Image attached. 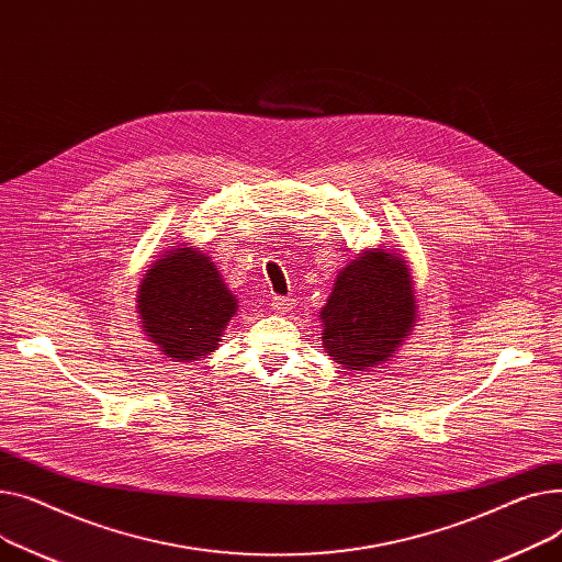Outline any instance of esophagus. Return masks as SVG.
I'll use <instances>...</instances> for the list:
<instances>
[{
    "label": "esophagus",
    "instance_id": "34e87169",
    "mask_svg": "<svg viewBox=\"0 0 562 562\" xmlns=\"http://www.w3.org/2000/svg\"><path fill=\"white\" fill-rule=\"evenodd\" d=\"M290 306H292V300H288V296H272V308L277 313H285Z\"/></svg>",
    "mask_w": 562,
    "mask_h": 562
}]
</instances>
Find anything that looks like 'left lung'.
Masks as SVG:
<instances>
[{"mask_svg":"<svg viewBox=\"0 0 562 562\" xmlns=\"http://www.w3.org/2000/svg\"><path fill=\"white\" fill-rule=\"evenodd\" d=\"M415 296L402 254L362 249L338 272L319 311L326 356L360 372L392 360L417 326Z\"/></svg>","mask_w":562,"mask_h":562,"instance_id":"1","label":"left lung"}]
</instances>
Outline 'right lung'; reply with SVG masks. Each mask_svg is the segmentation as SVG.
Returning a JSON list of instances; mask_svg holds the SVG:
<instances>
[{
	"mask_svg": "<svg viewBox=\"0 0 562 562\" xmlns=\"http://www.w3.org/2000/svg\"><path fill=\"white\" fill-rule=\"evenodd\" d=\"M136 308L147 340L165 358L192 362L217 349L238 313V300L211 256L192 243H181L145 270Z\"/></svg>",
	"mask_w": 562,
	"mask_h": 562,
	"instance_id": "right-lung-1",
	"label": "right lung"
}]
</instances>
